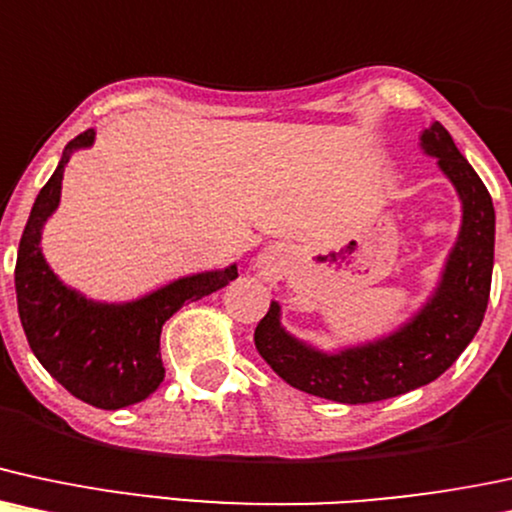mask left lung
I'll return each instance as SVG.
<instances>
[{
	"mask_svg": "<svg viewBox=\"0 0 512 512\" xmlns=\"http://www.w3.org/2000/svg\"><path fill=\"white\" fill-rule=\"evenodd\" d=\"M422 146L438 158L465 208L460 242L436 297L400 333L335 357L290 338L280 328V306L273 302L256 326L254 342L270 369L290 386L345 405L395 398L441 376L482 326L494 270V203L443 124L424 129Z\"/></svg>",
	"mask_w": 512,
	"mask_h": 512,
	"instance_id": "1",
	"label": "left lung"
}]
</instances>
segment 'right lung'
I'll return each mask as SVG.
<instances>
[{"label": "right lung", "mask_w": 512, "mask_h": 512, "mask_svg": "<svg viewBox=\"0 0 512 512\" xmlns=\"http://www.w3.org/2000/svg\"><path fill=\"white\" fill-rule=\"evenodd\" d=\"M93 136L88 129L66 143L62 162L35 198L18 244L16 299L30 350L50 376L88 405L119 410L146 400L165 378L160 333L167 318L222 290L237 278V266L191 275L124 306L93 304L54 278L40 254L42 222L59 203L69 153L90 146Z\"/></svg>", "instance_id": "obj_1"}]
</instances>
